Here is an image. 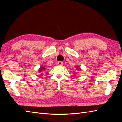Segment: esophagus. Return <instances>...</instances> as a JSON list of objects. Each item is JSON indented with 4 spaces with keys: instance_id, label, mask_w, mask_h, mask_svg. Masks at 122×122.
I'll return each mask as SVG.
<instances>
[{
    "instance_id": "obj_1",
    "label": "esophagus",
    "mask_w": 122,
    "mask_h": 122,
    "mask_svg": "<svg viewBox=\"0 0 122 122\" xmlns=\"http://www.w3.org/2000/svg\"><path fill=\"white\" fill-rule=\"evenodd\" d=\"M57 65H58V66H62V65H64V64H63V62H62V61H58V62H57Z\"/></svg>"
}]
</instances>
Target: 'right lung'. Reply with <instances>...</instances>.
I'll return each mask as SVG.
<instances>
[{
  "instance_id": "add662e5",
  "label": "right lung",
  "mask_w": 122,
  "mask_h": 122,
  "mask_svg": "<svg viewBox=\"0 0 122 122\" xmlns=\"http://www.w3.org/2000/svg\"><path fill=\"white\" fill-rule=\"evenodd\" d=\"M45 69L44 68H41L40 69V70H39L40 72H41V71H42V70L43 69Z\"/></svg>"
}]
</instances>
